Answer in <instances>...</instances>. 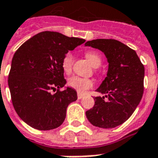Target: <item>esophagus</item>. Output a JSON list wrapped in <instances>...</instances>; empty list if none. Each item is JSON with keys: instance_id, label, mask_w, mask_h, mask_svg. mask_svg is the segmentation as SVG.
Returning a JSON list of instances; mask_svg holds the SVG:
<instances>
[{"instance_id": "1", "label": "esophagus", "mask_w": 158, "mask_h": 158, "mask_svg": "<svg viewBox=\"0 0 158 158\" xmlns=\"http://www.w3.org/2000/svg\"><path fill=\"white\" fill-rule=\"evenodd\" d=\"M84 96V94H80V93H79V94H78V95H77V97H78V99H81Z\"/></svg>"}]
</instances>
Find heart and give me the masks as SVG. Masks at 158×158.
Returning <instances> with one entry per match:
<instances>
[{
  "instance_id": "heart-1",
  "label": "heart",
  "mask_w": 158,
  "mask_h": 158,
  "mask_svg": "<svg viewBox=\"0 0 158 158\" xmlns=\"http://www.w3.org/2000/svg\"><path fill=\"white\" fill-rule=\"evenodd\" d=\"M85 56L94 67H98L102 63L101 56L96 51H88L85 52ZM74 64V56L71 52H67L63 56L61 61L62 69L66 74L70 73ZM94 82L93 79L83 77L72 76L68 80V85L72 89H75L79 93H84L94 86Z\"/></svg>"
}]
</instances>
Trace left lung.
Instances as JSON below:
<instances>
[{"label":"left lung","mask_w":158,"mask_h":158,"mask_svg":"<svg viewBox=\"0 0 158 158\" xmlns=\"http://www.w3.org/2000/svg\"><path fill=\"white\" fill-rule=\"evenodd\" d=\"M85 46L101 50L109 63L107 76L97 89L105 97L94 98L86 116L94 126L115 128L131 116L142 99L144 66L135 50L115 39L88 41Z\"/></svg>","instance_id":"left-lung-1"}]
</instances>
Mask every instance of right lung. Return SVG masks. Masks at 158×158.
<instances>
[{"label":"right lung","mask_w":158,"mask_h":158,"mask_svg":"<svg viewBox=\"0 0 158 158\" xmlns=\"http://www.w3.org/2000/svg\"><path fill=\"white\" fill-rule=\"evenodd\" d=\"M84 42L83 38L45 31L29 38L15 52L9 88L16 113L29 126L49 130L64 122L67 106L76 101L77 93L71 88L60 90L66 83L62 59Z\"/></svg>","instance_id":"1"}]
</instances>
